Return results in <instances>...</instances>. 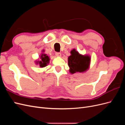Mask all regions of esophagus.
I'll use <instances>...</instances> for the list:
<instances>
[{
    "label": "esophagus",
    "mask_w": 125,
    "mask_h": 125,
    "mask_svg": "<svg viewBox=\"0 0 125 125\" xmlns=\"http://www.w3.org/2000/svg\"><path fill=\"white\" fill-rule=\"evenodd\" d=\"M55 55L57 57H61V56H62V54H61V53H60V52H56Z\"/></svg>",
    "instance_id": "obj_1"
}]
</instances>
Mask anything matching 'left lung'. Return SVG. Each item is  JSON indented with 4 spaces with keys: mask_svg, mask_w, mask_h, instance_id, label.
Instances as JSON below:
<instances>
[{
    "mask_svg": "<svg viewBox=\"0 0 125 125\" xmlns=\"http://www.w3.org/2000/svg\"><path fill=\"white\" fill-rule=\"evenodd\" d=\"M90 60L89 56L81 55L75 49H73L71 51V55L68 60L70 68L69 72L72 74L83 73L89 69Z\"/></svg>",
    "mask_w": 125,
    "mask_h": 125,
    "instance_id": "1",
    "label": "left lung"
}]
</instances>
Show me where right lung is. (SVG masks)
<instances>
[{
	"label": "right lung",
	"mask_w": 125,
	"mask_h": 125,
	"mask_svg": "<svg viewBox=\"0 0 125 125\" xmlns=\"http://www.w3.org/2000/svg\"><path fill=\"white\" fill-rule=\"evenodd\" d=\"M44 52V51H43ZM41 60L40 61H37L36 63L39 64L40 65V67L41 68H43L46 67L48 64L50 62V57L48 56H47L46 54H42L40 57Z\"/></svg>",
	"instance_id": "add662e5"
}]
</instances>
